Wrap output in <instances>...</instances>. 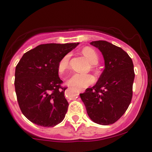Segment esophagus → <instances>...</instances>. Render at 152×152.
<instances>
[{
	"instance_id": "esophagus-1",
	"label": "esophagus",
	"mask_w": 152,
	"mask_h": 152,
	"mask_svg": "<svg viewBox=\"0 0 152 152\" xmlns=\"http://www.w3.org/2000/svg\"><path fill=\"white\" fill-rule=\"evenodd\" d=\"M79 92H84V91H85V90H84V89H79Z\"/></svg>"
}]
</instances>
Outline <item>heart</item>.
<instances>
[{
  "mask_svg": "<svg viewBox=\"0 0 152 152\" xmlns=\"http://www.w3.org/2000/svg\"><path fill=\"white\" fill-rule=\"evenodd\" d=\"M82 53L91 64H96L98 63V54L93 48L86 47L82 49ZM69 59H70V55L67 54V55L64 56L58 61L57 70L60 74H63L67 70L69 67ZM94 78L91 75L76 73L69 79L67 82H68V85L72 87H75L77 88H84L91 85V84L94 83Z\"/></svg>",
  "mask_w": 152,
  "mask_h": 152,
  "instance_id": "1",
  "label": "heart"
}]
</instances>
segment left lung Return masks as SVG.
I'll return each instance as SVG.
<instances>
[{"mask_svg": "<svg viewBox=\"0 0 152 152\" xmlns=\"http://www.w3.org/2000/svg\"><path fill=\"white\" fill-rule=\"evenodd\" d=\"M91 45L101 51L104 69L96 84L87 88L80 97L91 120L107 126L117 122L132 101L133 61L126 51L106 41H95Z\"/></svg>", "mask_w": 152, "mask_h": 152, "instance_id": "left-lung-1", "label": "left lung"}]
</instances>
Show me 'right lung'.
Returning <instances> with one entry per match:
<instances>
[{"label":"right lung","mask_w":152,"mask_h":152,"mask_svg":"<svg viewBox=\"0 0 152 152\" xmlns=\"http://www.w3.org/2000/svg\"><path fill=\"white\" fill-rule=\"evenodd\" d=\"M79 44L40 45L25 53L18 63L15 73L18 102L22 113L34 124L53 127L64 120L69 104L57 66Z\"/></svg>","instance_id":"1"}]
</instances>
